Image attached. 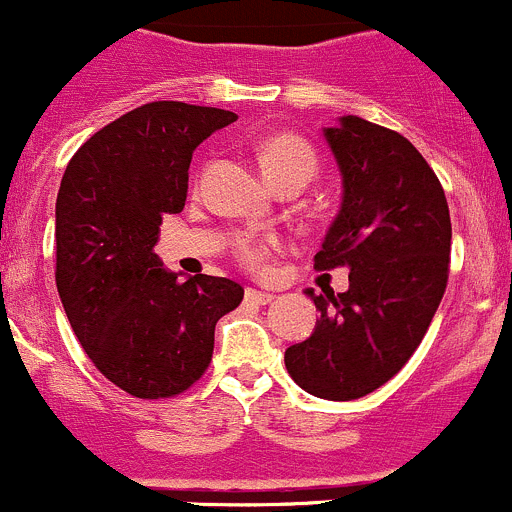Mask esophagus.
<instances>
[{"instance_id": "obj_1", "label": "esophagus", "mask_w": 512, "mask_h": 512, "mask_svg": "<svg viewBox=\"0 0 512 512\" xmlns=\"http://www.w3.org/2000/svg\"><path fill=\"white\" fill-rule=\"evenodd\" d=\"M245 297L250 302H255V305H267V302H270V300H275V295H270V292L255 290V287H247Z\"/></svg>"}]
</instances>
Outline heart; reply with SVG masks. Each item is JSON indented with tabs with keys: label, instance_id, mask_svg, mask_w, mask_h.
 <instances>
[{
	"label": "heart",
	"instance_id": "b5f03b06",
	"mask_svg": "<svg viewBox=\"0 0 512 512\" xmlns=\"http://www.w3.org/2000/svg\"><path fill=\"white\" fill-rule=\"evenodd\" d=\"M257 160H260L262 172L270 182H275L277 177L292 175V172H302V175L310 177L312 167H315V157H312L310 147L292 135H275L262 142L260 150H257ZM242 255L250 265L257 267L265 260L267 247L257 245V242H245Z\"/></svg>",
	"mask_w": 512,
	"mask_h": 512
}]
</instances>
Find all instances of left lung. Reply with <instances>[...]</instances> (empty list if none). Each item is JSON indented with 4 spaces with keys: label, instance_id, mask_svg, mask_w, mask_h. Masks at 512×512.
<instances>
[{
    "label": "left lung",
    "instance_id": "obj_1",
    "mask_svg": "<svg viewBox=\"0 0 512 512\" xmlns=\"http://www.w3.org/2000/svg\"><path fill=\"white\" fill-rule=\"evenodd\" d=\"M342 200L317 270L347 267L345 292L305 290L320 317L285 350L292 380L315 398L357 400L418 350L448 285L450 212L425 157L398 132L345 114L322 130Z\"/></svg>",
    "mask_w": 512,
    "mask_h": 512
}]
</instances>
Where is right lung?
<instances>
[{"label":"right lung","instance_id":"1","mask_svg":"<svg viewBox=\"0 0 512 512\" xmlns=\"http://www.w3.org/2000/svg\"><path fill=\"white\" fill-rule=\"evenodd\" d=\"M235 112L150 102L89 137L64 170L54 210L57 290L97 370L135 398L200 380L215 325L242 302L227 277L180 280L155 255L165 215L182 212L192 152Z\"/></svg>","mask_w":512,"mask_h":512}]
</instances>
